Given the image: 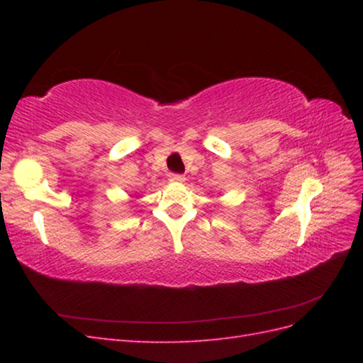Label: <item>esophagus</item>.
Returning <instances> with one entry per match:
<instances>
[{
  "instance_id": "34e87169",
  "label": "esophagus",
  "mask_w": 363,
  "mask_h": 363,
  "mask_svg": "<svg viewBox=\"0 0 363 363\" xmlns=\"http://www.w3.org/2000/svg\"><path fill=\"white\" fill-rule=\"evenodd\" d=\"M169 180L175 182V183H183L186 179H184V175H182V174H171Z\"/></svg>"
}]
</instances>
